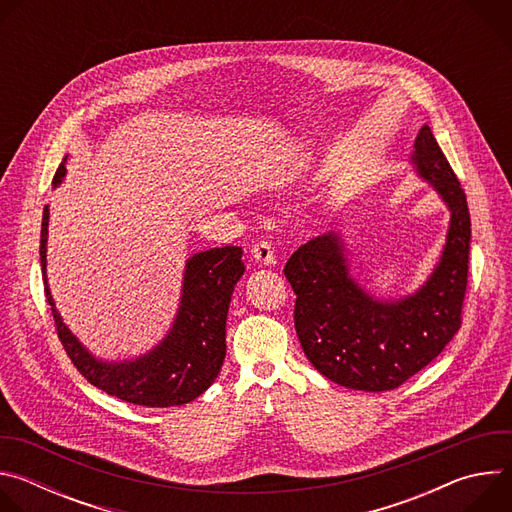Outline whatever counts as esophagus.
Masks as SVG:
<instances>
[{"mask_svg":"<svg viewBox=\"0 0 512 512\" xmlns=\"http://www.w3.org/2000/svg\"><path fill=\"white\" fill-rule=\"evenodd\" d=\"M251 253H253L255 261H257V263H261V265H265V267H271V265L275 263L273 249H271V245H269V243H265V241H259L257 245H253Z\"/></svg>","mask_w":512,"mask_h":512,"instance_id":"1","label":"esophagus"}]
</instances>
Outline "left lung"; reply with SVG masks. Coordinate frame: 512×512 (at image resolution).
<instances>
[{"instance_id":"8db88e82","label":"left lung","mask_w":512,"mask_h":512,"mask_svg":"<svg viewBox=\"0 0 512 512\" xmlns=\"http://www.w3.org/2000/svg\"><path fill=\"white\" fill-rule=\"evenodd\" d=\"M450 210V225L427 279L403 296H377L362 285L340 231L302 245L285 263L296 291V332L312 367L354 391H391L440 354L460 328L468 281L470 212L466 194L423 125L409 160Z\"/></svg>"}]
</instances>
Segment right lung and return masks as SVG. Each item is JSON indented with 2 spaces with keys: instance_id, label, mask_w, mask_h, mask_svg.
Masks as SVG:
<instances>
[{
  "instance_id": "obj_1",
  "label": "right lung",
  "mask_w": 512,
  "mask_h": 512,
  "mask_svg": "<svg viewBox=\"0 0 512 512\" xmlns=\"http://www.w3.org/2000/svg\"><path fill=\"white\" fill-rule=\"evenodd\" d=\"M66 160L68 156L58 166L52 188L64 182ZM48 223L50 206H44L40 235L44 291L60 342L81 375L107 395L143 407H176L200 397L225 362L229 306L235 285L245 273L241 247L208 249L188 257L178 310L164 338L148 352L109 360L93 354L56 310L46 271Z\"/></svg>"
}]
</instances>
